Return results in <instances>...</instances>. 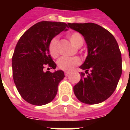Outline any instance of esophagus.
Wrapping results in <instances>:
<instances>
[{"label":"esophagus","mask_w":130,"mask_h":130,"mask_svg":"<svg viewBox=\"0 0 130 130\" xmlns=\"http://www.w3.org/2000/svg\"><path fill=\"white\" fill-rule=\"evenodd\" d=\"M69 73H70V72H69V71H65V76H68V75H69Z\"/></svg>","instance_id":"1"}]
</instances>
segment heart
Listing matches in <instances>:
<instances>
[{"label":"heart","instance_id":"1","mask_svg":"<svg viewBox=\"0 0 130 130\" xmlns=\"http://www.w3.org/2000/svg\"><path fill=\"white\" fill-rule=\"evenodd\" d=\"M69 40L76 48L81 47L84 44V38L78 32H72L68 35ZM58 38H53L48 44V51L50 55L53 58H57L59 55ZM80 60L77 57H61L57 61V65L59 69L65 71H70L75 66L79 65Z\"/></svg>","mask_w":130,"mask_h":130}]
</instances>
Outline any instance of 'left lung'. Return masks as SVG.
<instances>
[{
    "mask_svg": "<svg viewBox=\"0 0 130 130\" xmlns=\"http://www.w3.org/2000/svg\"><path fill=\"white\" fill-rule=\"evenodd\" d=\"M68 25L83 36L88 47V56L79 67L88 75L81 73L80 81L73 86L74 94L79 101L88 105L102 103L114 92L122 73L118 44L108 30L96 23Z\"/></svg>",
    "mask_w": 130,
    "mask_h": 130,
    "instance_id": "8db88e82",
    "label": "left lung"
}]
</instances>
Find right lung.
<instances>
[{
	"label": "right lung",
	"mask_w": 130,
	"mask_h": 130,
	"mask_svg": "<svg viewBox=\"0 0 130 130\" xmlns=\"http://www.w3.org/2000/svg\"><path fill=\"white\" fill-rule=\"evenodd\" d=\"M67 27L63 22H38L23 34L15 46L12 57L13 80L21 97L31 105H46L56 96L64 72H44V69L57 67L49 53V42L67 31Z\"/></svg>",
	"instance_id": "add662e5"
}]
</instances>
